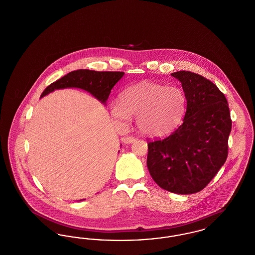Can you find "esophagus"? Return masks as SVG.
Segmentation results:
<instances>
[{"label": "esophagus", "instance_id": "obj_1", "mask_svg": "<svg viewBox=\"0 0 255 255\" xmlns=\"http://www.w3.org/2000/svg\"><path fill=\"white\" fill-rule=\"evenodd\" d=\"M134 140H135V138H134L133 136H126V137H123V138H122V141H123L124 143H126V144H128V143H133Z\"/></svg>", "mask_w": 255, "mask_h": 255}]
</instances>
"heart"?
I'll return each mask as SVG.
<instances>
[{"instance_id": "heart-1", "label": "heart", "mask_w": 255, "mask_h": 255, "mask_svg": "<svg viewBox=\"0 0 255 255\" xmlns=\"http://www.w3.org/2000/svg\"><path fill=\"white\" fill-rule=\"evenodd\" d=\"M182 89L144 81L124 91L122 98L111 103V115L120 125L136 117L138 130L149 136H165L182 123L186 112Z\"/></svg>"}]
</instances>
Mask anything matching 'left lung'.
<instances>
[{
    "mask_svg": "<svg viewBox=\"0 0 255 255\" xmlns=\"http://www.w3.org/2000/svg\"><path fill=\"white\" fill-rule=\"evenodd\" d=\"M182 83L186 112L181 126L148 143L147 167L159 187L176 194L203 190L226 162L231 131L227 98L204 76L171 73Z\"/></svg>",
    "mask_w": 255,
    "mask_h": 255,
    "instance_id": "1",
    "label": "left lung"
}]
</instances>
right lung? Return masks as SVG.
<instances>
[{"label":"right lung","instance_id":"add662e5","mask_svg":"<svg viewBox=\"0 0 255 255\" xmlns=\"http://www.w3.org/2000/svg\"><path fill=\"white\" fill-rule=\"evenodd\" d=\"M123 75V72H96L90 70L73 71L48 86L42 93L41 97L58 89L79 88L92 94L101 101V103L106 104L111 90L122 79Z\"/></svg>","mask_w":255,"mask_h":255}]
</instances>
